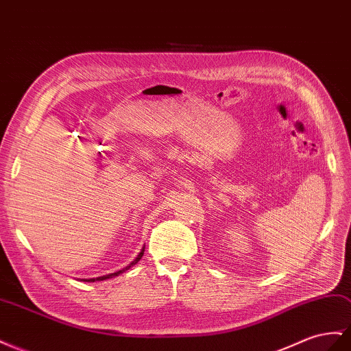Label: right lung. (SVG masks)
I'll return each mask as SVG.
<instances>
[{
  "mask_svg": "<svg viewBox=\"0 0 351 351\" xmlns=\"http://www.w3.org/2000/svg\"><path fill=\"white\" fill-rule=\"evenodd\" d=\"M143 254H145V246L143 248H141V251L138 252V255L137 257L132 260L127 267H124V269H121V270H118V271H115V273H109V274H103V276H99V278H93V279H81V280H84V282H100V280H106V279H112V278H117V276H119L121 273H124V271H127L130 267H132L134 266V264H137L140 260H141V257H143Z\"/></svg>",
  "mask_w": 351,
  "mask_h": 351,
  "instance_id": "1",
  "label": "right lung"
}]
</instances>
